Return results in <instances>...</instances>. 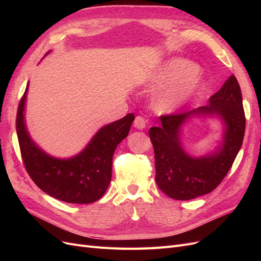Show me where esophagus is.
Here are the masks:
<instances>
[{
  "label": "esophagus",
  "instance_id": "esophagus-1",
  "mask_svg": "<svg viewBox=\"0 0 261 261\" xmlns=\"http://www.w3.org/2000/svg\"><path fill=\"white\" fill-rule=\"evenodd\" d=\"M134 126H135L137 129H144L146 127L145 118L143 116H140V115L136 116L135 121H134Z\"/></svg>",
  "mask_w": 261,
  "mask_h": 261
}]
</instances>
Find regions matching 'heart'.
Wrapping results in <instances>:
<instances>
[{"instance_id":"1","label":"heart","mask_w":261,"mask_h":261,"mask_svg":"<svg viewBox=\"0 0 261 261\" xmlns=\"http://www.w3.org/2000/svg\"><path fill=\"white\" fill-rule=\"evenodd\" d=\"M197 66L185 60H172L155 77V84L165 88L156 93L153 108L158 112L169 113L200 92L203 84L197 75Z\"/></svg>"}]
</instances>
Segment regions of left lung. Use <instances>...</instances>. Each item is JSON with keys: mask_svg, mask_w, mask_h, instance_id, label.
<instances>
[{"mask_svg": "<svg viewBox=\"0 0 261 261\" xmlns=\"http://www.w3.org/2000/svg\"><path fill=\"white\" fill-rule=\"evenodd\" d=\"M193 114H218L225 121V143L219 154L196 160L181 148L179 127ZM160 120L161 126L148 132L154 150L158 187L176 200H189L211 193L232 168L244 139L246 118L236 77L230 76L222 88L209 98L208 106L191 112L164 114Z\"/></svg>", "mask_w": 261, "mask_h": 261, "instance_id": "8db88e82", "label": "left lung"}]
</instances>
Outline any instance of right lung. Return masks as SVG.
<instances>
[{
  "label": "right lung",
  "mask_w": 261,
  "mask_h": 261,
  "mask_svg": "<svg viewBox=\"0 0 261 261\" xmlns=\"http://www.w3.org/2000/svg\"><path fill=\"white\" fill-rule=\"evenodd\" d=\"M27 88L19 101L16 132L22 163L35 184L53 198L68 203H91L105 195L112 176L113 154L127 137L135 115L129 113L102 127L82 153L59 160L31 141L23 123Z\"/></svg>",
  "instance_id": "add662e5"
}]
</instances>
